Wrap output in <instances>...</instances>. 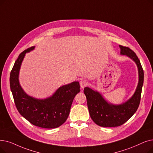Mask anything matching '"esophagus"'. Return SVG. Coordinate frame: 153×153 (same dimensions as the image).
I'll use <instances>...</instances> for the list:
<instances>
[{
  "label": "esophagus",
  "mask_w": 153,
  "mask_h": 153,
  "mask_svg": "<svg viewBox=\"0 0 153 153\" xmlns=\"http://www.w3.org/2000/svg\"><path fill=\"white\" fill-rule=\"evenodd\" d=\"M79 83H80V85H81V88H84L85 86H87L88 84V81L85 80H81Z\"/></svg>",
  "instance_id": "obj_1"
}]
</instances>
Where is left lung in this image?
Listing matches in <instances>:
<instances>
[{
  "label": "left lung",
  "mask_w": 153,
  "mask_h": 153,
  "mask_svg": "<svg viewBox=\"0 0 153 153\" xmlns=\"http://www.w3.org/2000/svg\"><path fill=\"white\" fill-rule=\"evenodd\" d=\"M121 54L133 60L138 68L139 82L134 95L129 100L120 105H113L106 102L97 91L85 88L84 93L87 98L89 114L96 124L102 127H117L121 126L136 112L140 104L144 82V71L136 53L128 47L119 45Z\"/></svg>",
  "instance_id": "left-lung-1"
}]
</instances>
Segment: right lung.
I'll use <instances>...</instances> for the list:
<instances>
[{"label": "right lung", "instance_id": "add662e5", "mask_svg": "<svg viewBox=\"0 0 153 153\" xmlns=\"http://www.w3.org/2000/svg\"><path fill=\"white\" fill-rule=\"evenodd\" d=\"M34 49L31 47L19 54L10 74V87L17 109L25 119L40 128H56L68 119L76 95L80 92L79 82H73L59 88L52 96L37 99L26 94L19 82V72L26 52Z\"/></svg>", "mask_w": 153, "mask_h": 153}]
</instances>
